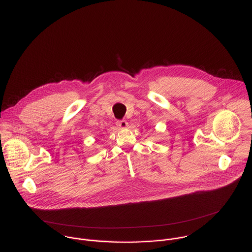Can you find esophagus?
I'll use <instances>...</instances> for the list:
<instances>
[{
  "label": "esophagus",
  "instance_id": "esophagus-1",
  "mask_svg": "<svg viewBox=\"0 0 252 252\" xmlns=\"http://www.w3.org/2000/svg\"><path fill=\"white\" fill-rule=\"evenodd\" d=\"M116 125L118 128H121V129H125L128 127V122L125 121V120H120V121H117L116 122Z\"/></svg>",
  "mask_w": 252,
  "mask_h": 252
}]
</instances>
